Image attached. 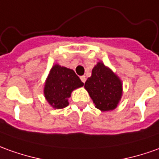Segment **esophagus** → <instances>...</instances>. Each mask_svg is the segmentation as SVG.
<instances>
[{"mask_svg":"<svg viewBox=\"0 0 159 159\" xmlns=\"http://www.w3.org/2000/svg\"><path fill=\"white\" fill-rule=\"evenodd\" d=\"M80 80H81V81L83 82V83H85V82H86V76H81V77H80Z\"/></svg>","mask_w":159,"mask_h":159,"instance_id":"1","label":"esophagus"}]
</instances>
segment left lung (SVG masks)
Returning a JSON list of instances; mask_svg holds the SVG:
<instances>
[{
	"instance_id": "8db88e82",
	"label": "left lung",
	"mask_w": 159,
	"mask_h": 159,
	"mask_svg": "<svg viewBox=\"0 0 159 159\" xmlns=\"http://www.w3.org/2000/svg\"><path fill=\"white\" fill-rule=\"evenodd\" d=\"M85 88L95 107L102 111L115 109L122 96V82L111 69L98 62L92 71V76L85 83Z\"/></svg>"
}]
</instances>
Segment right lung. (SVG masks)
I'll return each mask as SVG.
<instances>
[{"label":"right lung","instance_id":"add662e5","mask_svg":"<svg viewBox=\"0 0 159 159\" xmlns=\"http://www.w3.org/2000/svg\"><path fill=\"white\" fill-rule=\"evenodd\" d=\"M83 85L73 70L55 64L45 83V98L53 108H65L68 106V98L72 92Z\"/></svg>","mask_w":159,"mask_h":159}]
</instances>
